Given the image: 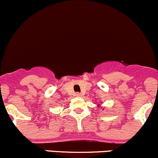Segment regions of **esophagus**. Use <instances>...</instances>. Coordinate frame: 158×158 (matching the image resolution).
I'll list each match as a JSON object with an SVG mask.
<instances>
[{
	"label": "esophagus",
	"instance_id": "34e87169",
	"mask_svg": "<svg viewBox=\"0 0 158 158\" xmlns=\"http://www.w3.org/2000/svg\"><path fill=\"white\" fill-rule=\"evenodd\" d=\"M75 95H76V97H81V96H82V94H81V93H79V92H76V94H75Z\"/></svg>",
	"mask_w": 158,
	"mask_h": 158
}]
</instances>
